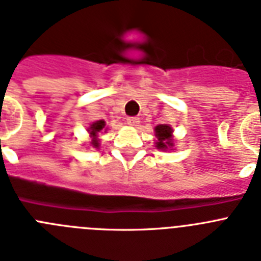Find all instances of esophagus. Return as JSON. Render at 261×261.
<instances>
[{
    "label": "esophagus",
    "instance_id": "esophagus-1",
    "mask_svg": "<svg viewBox=\"0 0 261 261\" xmlns=\"http://www.w3.org/2000/svg\"><path fill=\"white\" fill-rule=\"evenodd\" d=\"M126 123H128L130 126H137L138 124H140V119L136 116H130L126 119Z\"/></svg>",
    "mask_w": 261,
    "mask_h": 261
}]
</instances>
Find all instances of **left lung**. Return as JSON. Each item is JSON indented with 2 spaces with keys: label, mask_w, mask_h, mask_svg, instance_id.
I'll list each match as a JSON object with an SVG mask.
<instances>
[{
  "label": "left lung",
  "mask_w": 261,
  "mask_h": 261,
  "mask_svg": "<svg viewBox=\"0 0 261 261\" xmlns=\"http://www.w3.org/2000/svg\"><path fill=\"white\" fill-rule=\"evenodd\" d=\"M155 146L159 150H172L174 140H172V128L167 124H159L155 126Z\"/></svg>",
  "instance_id": "8db88e82"
}]
</instances>
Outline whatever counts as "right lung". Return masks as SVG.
I'll return each instance as SVG.
<instances>
[{"label":"right lung","mask_w":261,"mask_h":261,"mask_svg":"<svg viewBox=\"0 0 261 261\" xmlns=\"http://www.w3.org/2000/svg\"><path fill=\"white\" fill-rule=\"evenodd\" d=\"M90 133V137H91V146L95 147V149H98L99 147V133L102 132H106L107 130V128H106V123L105 120H98V121H94L91 125H90V128L87 129Z\"/></svg>","instance_id":"obj_1"}]
</instances>
